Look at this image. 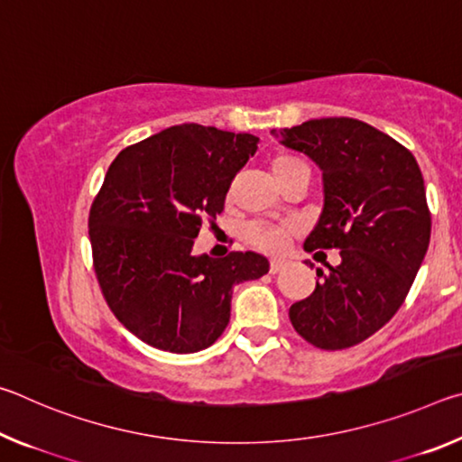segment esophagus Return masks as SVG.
<instances>
[{
    "label": "esophagus",
    "instance_id": "esophagus-1",
    "mask_svg": "<svg viewBox=\"0 0 462 462\" xmlns=\"http://www.w3.org/2000/svg\"><path fill=\"white\" fill-rule=\"evenodd\" d=\"M287 261L285 259H273L271 261V264H269V271L273 273V275H275V273H279V271H283L285 267H287Z\"/></svg>",
    "mask_w": 462,
    "mask_h": 462
}]
</instances>
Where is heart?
Here are the masks:
<instances>
[{
	"instance_id": "obj_1",
	"label": "heart",
	"mask_w": 462,
	"mask_h": 462,
	"mask_svg": "<svg viewBox=\"0 0 462 462\" xmlns=\"http://www.w3.org/2000/svg\"><path fill=\"white\" fill-rule=\"evenodd\" d=\"M269 171L277 185L287 181L289 177H293L297 173L310 175V169L306 162H303L301 159H297V156H293V154H287V152H279L275 156H271ZM293 232H295L293 226H289V224L273 226V224L254 222V224L246 226L245 232H242V236H245L248 245H253L259 250H264V253H279V250L285 248L287 240L293 236Z\"/></svg>"
}]
</instances>
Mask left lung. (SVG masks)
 I'll list each match as a JSON object with an SVG mask.
<instances>
[{
  "mask_svg": "<svg viewBox=\"0 0 462 462\" xmlns=\"http://www.w3.org/2000/svg\"><path fill=\"white\" fill-rule=\"evenodd\" d=\"M273 134L322 171L324 208L303 248L340 250V264L316 269L314 293L289 308V319L318 348L355 346L402 308L424 261L432 230L424 177L408 148L355 118Z\"/></svg>",
  "mask_w": 462,
  "mask_h": 462,
  "instance_id": "1",
  "label": "left lung"
}]
</instances>
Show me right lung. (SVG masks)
<instances>
[{
	"instance_id": "1",
	"label": "right lung",
	"mask_w": 462,
	"mask_h": 462,
	"mask_svg": "<svg viewBox=\"0 0 462 462\" xmlns=\"http://www.w3.org/2000/svg\"><path fill=\"white\" fill-rule=\"evenodd\" d=\"M256 143L181 124L124 148L109 165L89 209L93 267L114 316L151 346L177 355L212 346L230 322L234 285L269 273L256 253H191Z\"/></svg>"
}]
</instances>
